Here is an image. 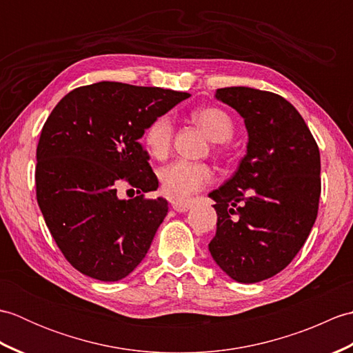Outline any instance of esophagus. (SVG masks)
I'll list each match as a JSON object with an SVG mask.
<instances>
[{
    "label": "esophagus",
    "instance_id": "34e87169",
    "mask_svg": "<svg viewBox=\"0 0 353 353\" xmlns=\"http://www.w3.org/2000/svg\"><path fill=\"white\" fill-rule=\"evenodd\" d=\"M171 208L174 209L176 212H186L188 209H191V203H181V201H172Z\"/></svg>",
    "mask_w": 353,
    "mask_h": 353
}]
</instances>
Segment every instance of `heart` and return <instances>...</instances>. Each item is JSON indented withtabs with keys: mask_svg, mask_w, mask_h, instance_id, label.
Listing matches in <instances>:
<instances>
[{
	"mask_svg": "<svg viewBox=\"0 0 353 353\" xmlns=\"http://www.w3.org/2000/svg\"><path fill=\"white\" fill-rule=\"evenodd\" d=\"M194 121L203 127L209 138L215 142H226L234 137V121L228 112L220 108H203L192 114ZM172 142V123L168 115L156 117L144 132V144L148 153L163 157L170 152ZM162 192L171 200H190L214 181V170L203 162L174 161L159 171Z\"/></svg>",
	"mask_w": 353,
	"mask_h": 353,
	"instance_id": "heart-1",
	"label": "heart"
}]
</instances>
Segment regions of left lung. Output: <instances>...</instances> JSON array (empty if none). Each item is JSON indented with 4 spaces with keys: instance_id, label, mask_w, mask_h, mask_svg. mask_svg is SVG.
<instances>
[{
    "instance_id": "left-lung-1",
    "label": "left lung",
    "mask_w": 353,
    "mask_h": 353,
    "mask_svg": "<svg viewBox=\"0 0 353 353\" xmlns=\"http://www.w3.org/2000/svg\"><path fill=\"white\" fill-rule=\"evenodd\" d=\"M249 132L236 172L209 197L216 232L209 252L232 279L254 283L287 267L316 223L320 152L308 125L283 97L245 86L216 89Z\"/></svg>"
}]
</instances>
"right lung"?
I'll use <instances>...</instances> for the list:
<instances>
[{"label":"right lung","instance_id":"1","mask_svg":"<svg viewBox=\"0 0 353 353\" xmlns=\"http://www.w3.org/2000/svg\"><path fill=\"white\" fill-rule=\"evenodd\" d=\"M188 92L118 81L72 89L52 109L36 148V199L70 264L94 279H123L144 259L168 212L147 199L157 177L139 142ZM121 184L139 196L119 201Z\"/></svg>","mask_w":353,"mask_h":353}]
</instances>
